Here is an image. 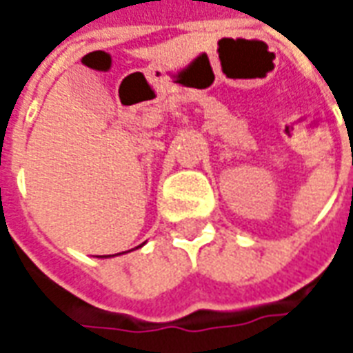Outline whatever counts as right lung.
<instances>
[{
    "label": "right lung",
    "instance_id": "add662e5",
    "mask_svg": "<svg viewBox=\"0 0 353 353\" xmlns=\"http://www.w3.org/2000/svg\"><path fill=\"white\" fill-rule=\"evenodd\" d=\"M143 244H145V242H143ZM141 244V245H143ZM141 245H138V248H141ZM123 253H126V252H123ZM101 257H111V255H101Z\"/></svg>",
    "mask_w": 353,
    "mask_h": 353
}]
</instances>
